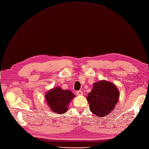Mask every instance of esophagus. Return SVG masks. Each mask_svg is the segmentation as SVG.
<instances>
[{
  "label": "esophagus",
  "mask_w": 149,
  "mask_h": 149,
  "mask_svg": "<svg viewBox=\"0 0 149 149\" xmlns=\"http://www.w3.org/2000/svg\"><path fill=\"white\" fill-rule=\"evenodd\" d=\"M77 95L81 96V95H83V93L81 91H77Z\"/></svg>",
  "instance_id": "34e87169"
}]
</instances>
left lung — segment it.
Returning a JSON list of instances; mask_svg holds the SVG:
<instances>
[{
    "label": "left lung",
    "instance_id": "8db88e82",
    "mask_svg": "<svg viewBox=\"0 0 149 149\" xmlns=\"http://www.w3.org/2000/svg\"><path fill=\"white\" fill-rule=\"evenodd\" d=\"M120 97L116 85L106 80L94 83L93 88L88 94L87 100L91 112L99 117H105L115 108Z\"/></svg>",
    "mask_w": 149,
    "mask_h": 149
}]
</instances>
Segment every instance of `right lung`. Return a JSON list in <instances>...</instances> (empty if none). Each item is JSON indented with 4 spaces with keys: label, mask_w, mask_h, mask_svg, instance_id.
<instances>
[{
    "label": "right lung",
    "mask_w": 149,
    "mask_h": 149,
    "mask_svg": "<svg viewBox=\"0 0 149 149\" xmlns=\"http://www.w3.org/2000/svg\"><path fill=\"white\" fill-rule=\"evenodd\" d=\"M75 97L71 91L63 90L59 86L48 90L45 95L51 111L59 114L68 111V105Z\"/></svg>",
    "instance_id": "right-lung-1"
}]
</instances>
